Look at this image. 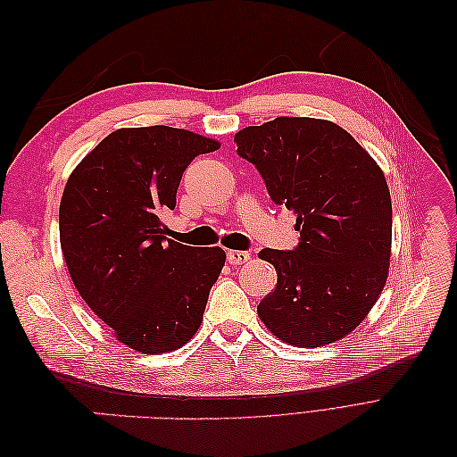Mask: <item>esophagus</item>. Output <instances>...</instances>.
<instances>
[{"mask_svg":"<svg viewBox=\"0 0 457 457\" xmlns=\"http://www.w3.org/2000/svg\"><path fill=\"white\" fill-rule=\"evenodd\" d=\"M247 259H250V253H247V252L232 250V252L227 253V261L230 262V265H242V262H245Z\"/></svg>","mask_w":457,"mask_h":457,"instance_id":"obj_1","label":"esophagus"}]
</instances>
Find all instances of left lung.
<instances>
[{
  "instance_id": "obj_1",
  "label": "left lung",
  "mask_w": 457,
  "mask_h": 457,
  "mask_svg": "<svg viewBox=\"0 0 457 457\" xmlns=\"http://www.w3.org/2000/svg\"><path fill=\"white\" fill-rule=\"evenodd\" d=\"M270 200L297 215L295 250H262L276 289L261 320L295 347H320L361 324L389 272L393 205L379 165L337 123L280 116L237 133Z\"/></svg>"
}]
</instances>
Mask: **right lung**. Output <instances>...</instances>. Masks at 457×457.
Listing matches in <instances>:
<instances>
[{"instance_id":"obj_1","label":"right lung","mask_w":457,"mask_h":457,"mask_svg":"<svg viewBox=\"0 0 457 457\" xmlns=\"http://www.w3.org/2000/svg\"><path fill=\"white\" fill-rule=\"evenodd\" d=\"M217 141L168 126L110 133L64 187L59 230L71 278L128 347L158 354L196 334L210 289L225 265L220 247L163 237L188 163Z\"/></svg>"}]
</instances>
